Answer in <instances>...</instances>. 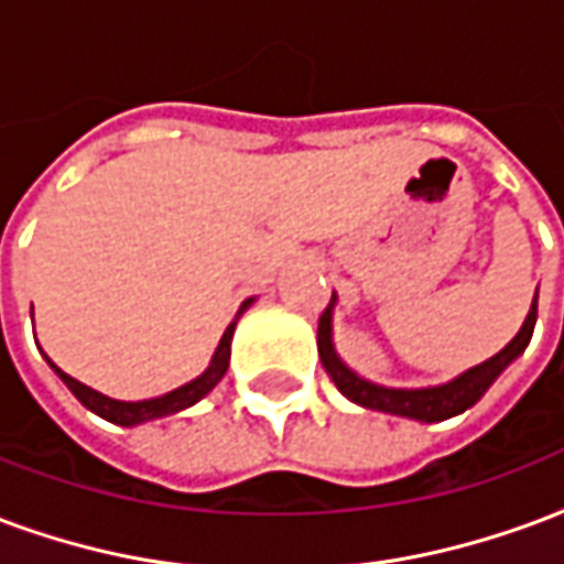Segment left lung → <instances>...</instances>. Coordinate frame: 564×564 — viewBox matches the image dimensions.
Here are the masks:
<instances>
[{"mask_svg": "<svg viewBox=\"0 0 564 564\" xmlns=\"http://www.w3.org/2000/svg\"><path fill=\"white\" fill-rule=\"evenodd\" d=\"M335 302V295H332ZM538 319V290L535 299H532V307H529V316L523 328L517 332V337L511 344L505 346L502 352H496L494 358H487L484 365L466 370L463 377H457L448 386H436V388H386V386H373L367 379L356 377L349 367L337 358L335 346H332V304L325 307L323 316H319V328H316V346H319V361H323L325 373L332 377L340 394L365 406V410H377L388 412V415H403V419H415V421H445L452 415H460L466 412L473 403L481 400V394L487 388L494 386V379L502 373L505 367L511 365L523 349L532 340V328H535Z\"/></svg>", "mask_w": 564, "mask_h": 564, "instance_id": "left-lung-1", "label": "left lung"}]
</instances>
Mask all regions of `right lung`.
<instances>
[{"label": "right lung", "mask_w": 564, "mask_h": 564, "mask_svg": "<svg viewBox=\"0 0 564 564\" xmlns=\"http://www.w3.org/2000/svg\"><path fill=\"white\" fill-rule=\"evenodd\" d=\"M250 299L241 304V311L248 307ZM239 311V314H241ZM232 332H236V323L227 325V332L220 337L218 349H215V358H212V365L203 377H197L194 382H187V386L176 388V391H170L164 398H152V400H137V403H124V400H112L107 394H98L95 388L83 386L74 377H68L65 370L50 361V367L59 373V379L65 386L74 391V398L80 400L86 410H91L95 415H101V419L112 421V424H122V427H131V424H140V421H152V419H164V415H173V412H182L187 406H194L199 398H206L212 388L218 386L224 373H227L229 367V340H232Z\"/></svg>", "instance_id": "right-lung-1"}]
</instances>
